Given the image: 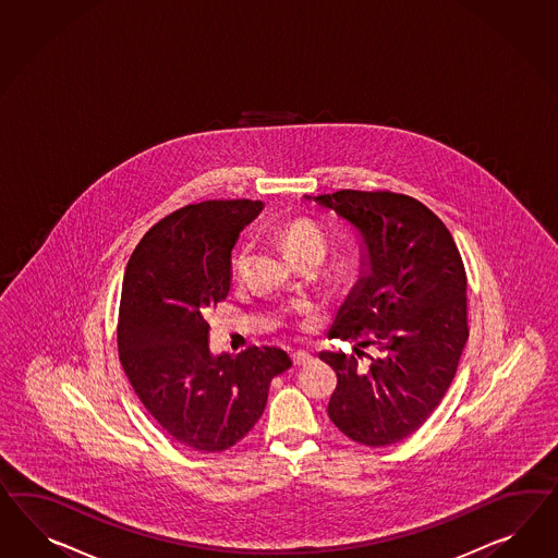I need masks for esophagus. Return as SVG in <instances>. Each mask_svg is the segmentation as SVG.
Masks as SVG:
<instances>
[{
  "label": "esophagus",
  "instance_id": "obj_1",
  "mask_svg": "<svg viewBox=\"0 0 558 558\" xmlns=\"http://www.w3.org/2000/svg\"><path fill=\"white\" fill-rule=\"evenodd\" d=\"M291 359H293V363L298 366L310 365V363L314 361V356H312L310 352L305 351L293 352V356H291Z\"/></svg>",
  "mask_w": 558,
  "mask_h": 558
}]
</instances>
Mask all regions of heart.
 <instances>
[{"label": "heart", "mask_w": 558, "mask_h": 558, "mask_svg": "<svg viewBox=\"0 0 558 558\" xmlns=\"http://www.w3.org/2000/svg\"><path fill=\"white\" fill-rule=\"evenodd\" d=\"M279 236H281V242L286 246L287 255L291 258H300L303 255H319L324 258V253H326L324 239H322L318 230L305 220L286 223L281 228ZM246 258H248V246H242L239 253L234 255V260H232V271L236 275L244 271Z\"/></svg>", "instance_id": "1"}]
</instances>
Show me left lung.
Returning <instances> with one entry per match:
<instances>
[{"mask_svg": "<svg viewBox=\"0 0 558 558\" xmlns=\"http://www.w3.org/2000/svg\"><path fill=\"white\" fill-rule=\"evenodd\" d=\"M303 202L335 211L359 239V279L328 336L381 351L366 368L354 354L319 352L338 375L328 415L359 445H396L442 401L469 338L459 248L408 195L342 190Z\"/></svg>", "mask_w": 558, "mask_h": 558, "instance_id": "8db88e82", "label": "left lung"}]
</instances>
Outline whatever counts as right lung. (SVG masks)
I'll return each mask as SVG.
<instances>
[{
	"label": "right lung",
	"mask_w": 558,
	"mask_h": 558,
	"mask_svg": "<svg viewBox=\"0 0 558 558\" xmlns=\"http://www.w3.org/2000/svg\"><path fill=\"white\" fill-rule=\"evenodd\" d=\"M263 202L181 207L153 226L128 260L118 349L144 408L177 442L220 452L253 430L272 377L291 359L275 347L209 351L206 316L230 291V256Z\"/></svg>",
	"instance_id": "obj_1"
}]
</instances>
